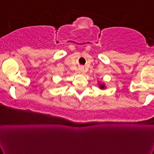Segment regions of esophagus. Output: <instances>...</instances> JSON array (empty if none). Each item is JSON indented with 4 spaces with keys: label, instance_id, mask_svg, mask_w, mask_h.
I'll list each match as a JSON object with an SVG mask.
<instances>
[{
    "label": "esophagus",
    "instance_id": "esophagus-1",
    "mask_svg": "<svg viewBox=\"0 0 154 154\" xmlns=\"http://www.w3.org/2000/svg\"><path fill=\"white\" fill-rule=\"evenodd\" d=\"M79 73L81 74H83L85 73V71H84V68H83V67H80V68H79Z\"/></svg>",
    "mask_w": 154,
    "mask_h": 154
}]
</instances>
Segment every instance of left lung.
Segmentation results:
<instances>
[{"label": "left lung", "mask_w": 154, "mask_h": 154, "mask_svg": "<svg viewBox=\"0 0 154 154\" xmlns=\"http://www.w3.org/2000/svg\"><path fill=\"white\" fill-rule=\"evenodd\" d=\"M98 86H99V88H100V89H105L106 88V85H105V83H103V82H100V83H99L98 81Z\"/></svg>", "instance_id": "left-lung-1"}]
</instances>
